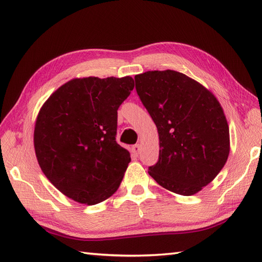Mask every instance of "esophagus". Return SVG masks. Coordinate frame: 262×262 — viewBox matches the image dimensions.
<instances>
[{"instance_id":"1","label":"esophagus","mask_w":262,"mask_h":262,"mask_svg":"<svg viewBox=\"0 0 262 262\" xmlns=\"http://www.w3.org/2000/svg\"><path fill=\"white\" fill-rule=\"evenodd\" d=\"M140 151H141V145H140V144H135V145L132 146V152L134 153L135 155L140 154Z\"/></svg>"}]
</instances>
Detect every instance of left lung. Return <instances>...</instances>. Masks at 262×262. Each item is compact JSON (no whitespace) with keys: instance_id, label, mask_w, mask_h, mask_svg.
Wrapping results in <instances>:
<instances>
[{"instance_id":"obj_1","label":"left lung","mask_w":262,"mask_h":262,"mask_svg":"<svg viewBox=\"0 0 262 262\" xmlns=\"http://www.w3.org/2000/svg\"><path fill=\"white\" fill-rule=\"evenodd\" d=\"M136 91L158 128L160 155L148 173L161 187L192 196L213 181L230 154V129L213 92L180 72L135 76Z\"/></svg>"}]
</instances>
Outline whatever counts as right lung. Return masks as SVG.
Instances as JSON below:
<instances>
[{
    "label": "right lung",
    "mask_w": 262,
    "mask_h": 262,
    "mask_svg": "<svg viewBox=\"0 0 262 262\" xmlns=\"http://www.w3.org/2000/svg\"><path fill=\"white\" fill-rule=\"evenodd\" d=\"M134 85L130 76L76 77L39 110L33 132L39 166L74 202L96 205L119 188L130 154L116 142L117 110Z\"/></svg>",
    "instance_id": "add662e5"
}]
</instances>
